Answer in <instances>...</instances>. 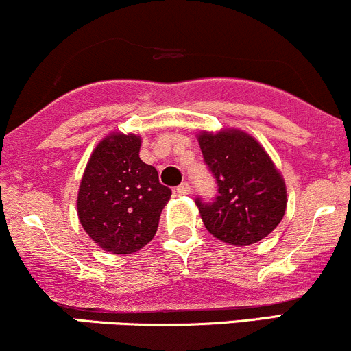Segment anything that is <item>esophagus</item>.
I'll list each match as a JSON object with an SVG mask.
<instances>
[{"label":"esophagus","instance_id":"esophagus-1","mask_svg":"<svg viewBox=\"0 0 351 351\" xmlns=\"http://www.w3.org/2000/svg\"><path fill=\"white\" fill-rule=\"evenodd\" d=\"M192 192L189 182H182L179 187H177V194L179 195H189Z\"/></svg>","mask_w":351,"mask_h":351}]
</instances>
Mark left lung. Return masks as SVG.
<instances>
[{
    "label": "left lung",
    "mask_w": 351,
    "mask_h": 351,
    "mask_svg": "<svg viewBox=\"0 0 351 351\" xmlns=\"http://www.w3.org/2000/svg\"><path fill=\"white\" fill-rule=\"evenodd\" d=\"M204 162L216 177L217 197L195 199L206 229L232 246L254 244L276 229L286 210V184L265 147L239 129L199 132Z\"/></svg>",
    "instance_id": "left-lung-1"
}]
</instances>
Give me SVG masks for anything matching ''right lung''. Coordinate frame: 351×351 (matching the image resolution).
I'll return each instance as SVG.
<instances>
[{"label":"right lung","mask_w":351,"mask_h":351,"mask_svg":"<svg viewBox=\"0 0 351 351\" xmlns=\"http://www.w3.org/2000/svg\"><path fill=\"white\" fill-rule=\"evenodd\" d=\"M142 138L114 132L93 149L77 197L78 219L101 250L132 254L156 236L171 189L138 157Z\"/></svg>","instance_id":"obj_1"}]
</instances>
